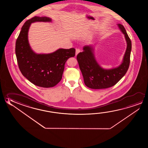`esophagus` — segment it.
I'll return each mask as SVG.
<instances>
[{
  "label": "esophagus",
  "instance_id": "1",
  "mask_svg": "<svg viewBox=\"0 0 148 148\" xmlns=\"http://www.w3.org/2000/svg\"><path fill=\"white\" fill-rule=\"evenodd\" d=\"M80 49H76V56H77V55L78 53H80Z\"/></svg>",
  "mask_w": 148,
  "mask_h": 148
}]
</instances>
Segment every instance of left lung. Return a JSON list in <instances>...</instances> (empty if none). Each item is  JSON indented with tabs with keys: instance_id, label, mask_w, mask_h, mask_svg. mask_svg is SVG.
<instances>
[{
	"instance_id": "obj_1",
	"label": "left lung",
	"mask_w": 148,
	"mask_h": 148,
	"mask_svg": "<svg viewBox=\"0 0 148 148\" xmlns=\"http://www.w3.org/2000/svg\"><path fill=\"white\" fill-rule=\"evenodd\" d=\"M119 28L125 35L127 49L123 62L118 68L104 70L101 68L95 60L91 46H85L84 51L77 55V60L82 73L85 84L94 89H106L116 85L128 70L130 63L132 42L122 25L118 24Z\"/></svg>"
}]
</instances>
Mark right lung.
<instances>
[{"mask_svg":"<svg viewBox=\"0 0 148 148\" xmlns=\"http://www.w3.org/2000/svg\"><path fill=\"white\" fill-rule=\"evenodd\" d=\"M49 17L34 16L27 20L23 26L15 44L17 63L23 75L37 86L53 87L60 82L66 61L74 57L75 49H59L49 54L34 53L28 41V32L31 23L51 22Z\"/></svg>","mask_w":148,"mask_h":148,"instance_id":"obj_1","label":"right lung"}]
</instances>
